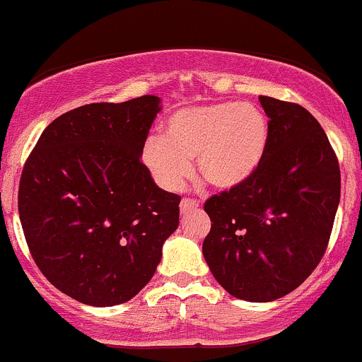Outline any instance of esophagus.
<instances>
[{
	"label": "esophagus",
	"mask_w": 362,
	"mask_h": 362,
	"mask_svg": "<svg viewBox=\"0 0 362 362\" xmlns=\"http://www.w3.org/2000/svg\"><path fill=\"white\" fill-rule=\"evenodd\" d=\"M196 208H198V203H196L194 199H182L180 202V214H191Z\"/></svg>",
	"instance_id": "34e87169"
}]
</instances>
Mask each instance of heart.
<instances>
[{"label": "heart", "instance_id": "obj_1", "mask_svg": "<svg viewBox=\"0 0 362 362\" xmlns=\"http://www.w3.org/2000/svg\"><path fill=\"white\" fill-rule=\"evenodd\" d=\"M269 124L250 103H208L178 108L164 122L163 138L151 136L141 163L164 191H178L196 173L221 191L245 184L264 159Z\"/></svg>", "mask_w": 362, "mask_h": 362}]
</instances>
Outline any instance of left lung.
<instances>
[{
	"instance_id": "left-lung-1",
	"label": "left lung",
	"mask_w": 362,
	"mask_h": 362,
	"mask_svg": "<svg viewBox=\"0 0 362 362\" xmlns=\"http://www.w3.org/2000/svg\"><path fill=\"white\" fill-rule=\"evenodd\" d=\"M268 115L264 159L245 184L204 203L203 255L235 298L275 301L301 286L326 252L339 204V166L315 117L259 96Z\"/></svg>"
}]
</instances>
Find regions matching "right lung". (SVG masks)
<instances>
[{
	"instance_id": "1",
	"label": "right lung",
	"mask_w": 362,
	"mask_h": 362,
	"mask_svg": "<svg viewBox=\"0 0 362 362\" xmlns=\"http://www.w3.org/2000/svg\"><path fill=\"white\" fill-rule=\"evenodd\" d=\"M160 98L90 103L57 117L25 160L19 217L40 272L89 306L134 298L178 228L180 196L141 163Z\"/></svg>"
}]
</instances>
